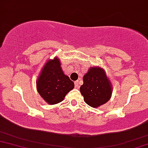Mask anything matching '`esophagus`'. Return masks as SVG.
<instances>
[{
	"mask_svg": "<svg viewBox=\"0 0 148 148\" xmlns=\"http://www.w3.org/2000/svg\"><path fill=\"white\" fill-rule=\"evenodd\" d=\"M80 81L79 80H76V81L74 82V85H75V87L76 88H79L80 87Z\"/></svg>",
	"mask_w": 148,
	"mask_h": 148,
	"instance_id": "obj_1",
	"label": "esophagus"
}]
</instances>
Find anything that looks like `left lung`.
<instances>
[{"label": "left lung", "mask_w": 148, "mask_h": 148, "mask_svg": "<svg viewBox=\"0 0 148 148\" xmlns=\"http://www.w3.org/2000/svg\"><path fill=\"white\" fill-rule=\"evenodd\" d=\"M80 91L86 103L94 108L105 104L112 94L111 83L104 70L98 67L90 68L84 75Z\"/></svg>", "instance_id": "8db88e82"}]
</instances>
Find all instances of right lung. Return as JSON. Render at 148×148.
<instances>
[{
	"instance_id": "1",
	"label": "right lung",
	"mask_w": 148,
	"mask_h": 148,
	"mask_svg": "<svg viewBox=\"0 0 148 148\" xmlns=\"http://www.w3.org/2000/svg\"><path fill=\"white\" fill-rule=\"evenodd\" d=\"M74 87V82L63 74L58 58L45 64L37 81V91L50 104L61 102Z\"/></svg>"
}]
</instances>
